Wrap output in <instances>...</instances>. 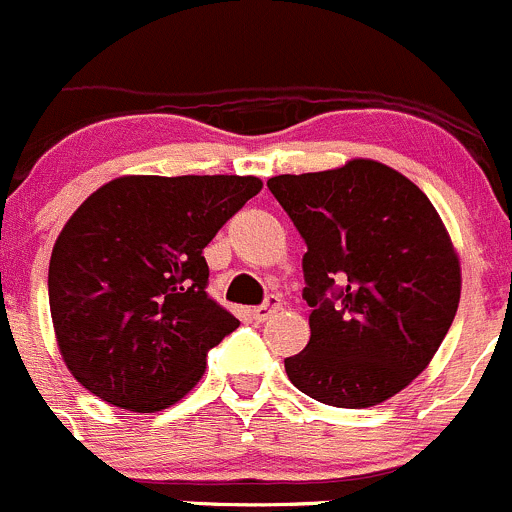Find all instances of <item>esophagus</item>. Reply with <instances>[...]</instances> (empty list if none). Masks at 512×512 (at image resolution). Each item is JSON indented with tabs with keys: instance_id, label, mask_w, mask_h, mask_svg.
I'll list each match as a JSON object with an SVG mask.
<instances>
[{
	"instance_id": "1",
	"label": "esophagus",
	"mask_w": 512,
	"mask_h": 512,
	"mask_svg": "<svg viewBox=\"0 0 512 512\" xmlns=\"http://www.w3.org/2000/svg\"><path fill=\"white\" fill-rule=\"evenodd\" d=\"M278 311H281V298H278V296H268V301L263 303V306H256L254 311H251V316H254V321L263 323V321H268V318H271L273 313H278Z\"/></svg>"
}]
</instances>
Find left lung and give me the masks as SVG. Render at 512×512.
I'll return each mask as SVG.
<instances>
[{
    "label": "left lung",
    "mask_w": 512,
    "mask_h": 512,
    "mask_svg": "<svg viewBox=\"0 0 512 512\" xmlns=\"http://www.w3.org/2000/svg\"><path fill=\"white\" fill-rule=\"evenodd\" d=\"M268 189L306 241L311 338L286 358L306 396L371 408L401 393L443 343L460 301V258L430 199L391 166L281 174Z\"/></svg>",
    "instance_id": "left-lung-1"
}]
</instances>
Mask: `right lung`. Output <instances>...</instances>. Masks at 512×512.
<instances>
[{
	"label": "right lung",
	"mask_w": 512,
	"mask_h": 512,
	"mask_svg": "<svg viewBox=\"0 0 512 512\" xmlns=\"http://www.w3.org/2000/svg\"><path fill=\"white\" fill-rule=\"evenodd\" d=\"M256 176H119L72 214L49 261L59 353L101 401L174 406L239 318L206 296L204 249L261 191Z\"/></svg>",
	"instance_id": "obj_1"
}]
</instances>
